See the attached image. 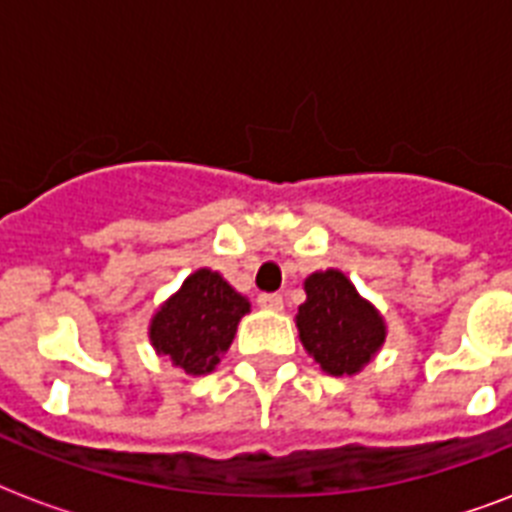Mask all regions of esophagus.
<instances>
[{
    "label": "esophagus",
    "mask_w": 512,
    "mask_h": 512,
    "mask_svg": "<svg viewBox=\"0 0 512 512\" xmlns=\"http://www.w3.org/2000/svg\"><path fill=\"white\" fill-rule=\"evenodd\" d=\"M257 305L265 308V311H281L284 308V297L281 295H260L257 297Z\"/></svg>",
    "instance_id": "obj_1"
}]
</instances>
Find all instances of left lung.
I'll return each mask as SVG.
<instances>
[{"instance_id": "1", "label": "left lung", "mask_w": 512, "mask_h": 512, "mask_svg": "<svg viewBox=\"0 0 512 512\" xmlns=\"http://www.w3.org/2000/svg\"><path fill=\"white\" fill-rule=\"evenodd\" d=\"M305 300L297 329L305 350L329 374H356L385 340L380 313L358 297L340 271L313 273L305 279Z\"/></svg>"}]
</instances>
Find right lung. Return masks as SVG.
I'll return each mask as SVG.
<instances>
[{
    "mask_svg": "<svg viewBox=\"0 0 512 512\" xmlns=\"http://www.w3.org/2000/svg\"><path fill=\"white\" fill-rule=\"evenodd\" d=\"M247 311V297H241L220 273L201 268L156 313L151 342L156 353L172 358L185 374H207L231 348Z\"/></svg>",
    "mask_w": 512,
    "mask_h": 512,
    "instance_id": "right-lung-1",
    "label": "right lung"
}]
</instances>
